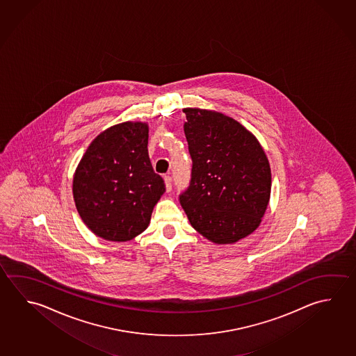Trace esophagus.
I'll return each mask as SVG.
<instances>
[{
	"mask_svg": "<svg viewBox=\"0 0 356 356\" xmlns=\"http://www.w3.org/2000/svg\"><path fill=\"white\" fill-rule=\"evenodd\" d=\"M163 181H165V187H166V191L170 193V191L172 190V179H171L170 176H165V177H163Z\"/></svg>",
	"mask_w": 356,
	"mask_h": 356,
	"instance_id": "34e87169",
	"label": "esophagus"
}]
</instances>
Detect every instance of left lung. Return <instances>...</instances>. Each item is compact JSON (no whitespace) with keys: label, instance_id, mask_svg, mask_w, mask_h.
<instances>
[{"label":"left lung","instance_id":"1","mask_svg":"<svg viewBox=\"0 0 356 356\" xmlns=\"http://www.w3.org/2000/svg\"><path fill=\"white\" fill-rule=\"evenodd\" d=\"M191 182L180 204L211 243H235L261 224L271 193L268 156L252 132L218 111L186 107Z\"/></svg>","mask_w":356,"mask_h":356}]
</instances>
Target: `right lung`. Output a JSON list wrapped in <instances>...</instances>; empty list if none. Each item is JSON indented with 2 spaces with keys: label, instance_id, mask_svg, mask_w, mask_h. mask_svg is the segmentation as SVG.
I'll return each mask as SVG.
<instances>
[{
  "label": "right lung",
  "instance_id": "add662e5",
  "mask_svg": "<svg viewBox=\"0 0 356 356\" xmlns=\"http://www.w3.org/2000/svg\"><path fill=\"white\" fill-rule=\"evenodd\" d=\"M147 144L149 125L126 121L97 135L77 165L76 209L96 236L124 243L150 224L165 184L152 169Z\"/></svg>",
  "mask_w": 356,
  "mask_h": 356
}]
</instances>
